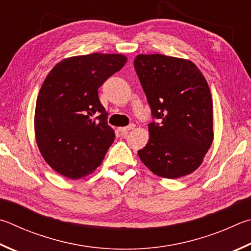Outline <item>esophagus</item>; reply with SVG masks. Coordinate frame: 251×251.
Listing matches in <instances>:
<instances>
[{
  "label": "esophagus",
  "mask_w": 251,
  "mask_h": 251,
  "mask_svg": "<svg viewBox=\"0 0 251 251\" xmlns=\"http://www.w3.org/2000/svg\"><path fill=\"white\" fill-rule=\"evenodd\" d=\"M134 128H135V125L134 124H130V125L126 126V127H120V128H118V130H120L123 135H126L130 129H134Z\"/></svg>",
  "instance_id": "34e87169"
}]
</instances>
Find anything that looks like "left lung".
Segmentation results:
<instances>
[{
	"label": "left lung",
	"instance_id": "8db88e82",
	"mask_svg": "<svg viewBox=\"0 0 251 251\" xmlns=\"http://www.w3.org/2000/svg\"><path fill=\"white\" fill-rule=\"evenodd\" d=\"M135 70L159 123L148 125L140 160L154 175L177 179L201 166L214 139L208 84L194 63L160 53L136 56Z\"/></svg>",
	"mask_w": 251,
	"mask_h": 251
}]
</instances>
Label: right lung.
Masks as SVG:
<instances>
[{"label":"right lung","instance_id":"obj_1","mask_svg":"<svg viewBox=\"0 0 251 251\" xmlns=\"http://www.w3.org/2000/svg\"><path fill=\"white\" fill-rule=\"evenodd\" d=\"M127 62L122 53L93 52L58 62L40 88L35 108V137L52 169L71 180L101 165L115 133L98 90Z\"/></svg>","mask_w":251,"mask_h":251}]
</instances>
